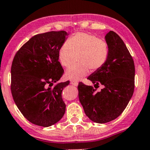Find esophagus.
Instances as JSON below:
<instances>
[{
  "label": "esophagus",
  "mask_w": 150,
  "mask_h": 150,
  "mask_svg": "<svg viewBox=\"0 0 150 150\" xmlns=\"http://www.w3.org/2000/svg\"><path fill=\"white\" fill-rule=\"evenodd\" d=\"M70 84H72V85H74V86H77L78 85V82H77V81L76 80H70Z\"/></svg>",
  "instance_id": "34e87169"
}]
</instances>
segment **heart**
<instances>
[{
    "instance_id": "heart-1",
    "label": "heart",
    "mask_w": 150,
    "mask_h": 150,
    "mask_svg": "<svg viewBox=\"0 0 150 150\" xmlns=\"http://www.w3.org/2000/svg\"><path fill=\"white\" fill-rule=\"evenodd\" d=\"M109 49L104 41L85 32H78L62 44L58 51V61L62 66L66 67L71 63L75 55H78L80 64L72 65L67 68L65 76L73 80H80L89 73L100 69L106 63Z\"/></svg>"
}]
</instances>
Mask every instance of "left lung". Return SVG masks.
I'll list each match as a JSON object with an SVG mask.
<instances>
[{
    "instance_id": "obj_1",
    "label": "left lung",
    "mask_w": 150,
    "mask_h": 150,
    "mask_svg": "<svg viewBox=\"0 0 150 150\" xmlns=\"http://www.w3.org/2000/svg\"><path fill=\"white\" fill-rule=\"evenodd\" d=\"M109 53L106 63L87 79L94 87L102 85L97 92L92 86L80 82L79 99L85 114L91 120L105 123L116 119L123 113L135 88V65L121 38L113 31L105 36Z\"/></svg>"
}]
</instances>
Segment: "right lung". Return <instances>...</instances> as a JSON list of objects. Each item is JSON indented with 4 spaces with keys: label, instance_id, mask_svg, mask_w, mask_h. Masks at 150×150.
I'll use <instances>...</instances> for the list:
<instances>
[{
    "label": "right lung",
    "instance_id": "1",
    "mask_svg": "<svg viewBox=\"0 0 150 150\" xmlns=\"http://www.w3.org/2000/svg\"><path fill=\"white\" fill-rule=\"evenodd\" d=\"M68 35L65 31L37 34L19 49L13 58L12 95L20 112L33 124L51 126L65 113L61 93L70 82L51 87L64 73L58 61V51Z\"/></svg>",
    "mask_w": 150,
    "mask_h": 150
}]
</instances>
